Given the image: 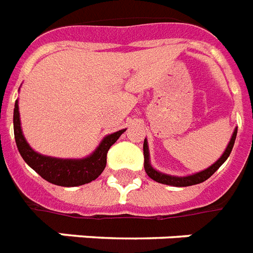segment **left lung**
<instances>
[{
	"label": "left lung",
	"mask_w": 253,
	"mask_h": 253,
	"mask_svg": "<svg viewBox=\"0 0 253 253\" xmlns=\"http://www.w3.org/2000/svg\"><path fill=\"white\" fill-rule=\"evenodd\" d=\"M236 133H238V128L234 129V133H232L231 138H230L229 145H227V147H226L225 151H223V154L218 158L217 162H214L213 165L209 166L208 169H203V171H200V172L187 175V176H175V175H169V173L159 172L158 169H155L150 163L149 145H147V139L145 138V141H143V158H145L143 167H145V171H146L147 176L151 177L153 180L158 181V183L161 184H166V185H172V187H189V185H195V184L203 183V181L208 180V179H209V177L211 176L223 163H225L226 159L229 158L230 153H231L232 147H234V143H235Z\"/></svg>",
	"instance_id": "8db88e82"
}]
</instances>
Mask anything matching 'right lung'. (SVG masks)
I'll return each instance as SVG.
<instances>
[{"mask_svg": "<svg viewBox=\"0 0 253 253\" xmlns=\"http://www.w3.org/2000/svg\"><path fill=\"white\" fill-rule=\"evenodd\" d=\"M13 123L15 142L24 162L46 181L61 187H78L95 180L103 172V169H106L107 153L110 147L126 130L121 129L104 137L98 147L86 158L64 159L40 154L28 145L22 132L18 100H15L14 106Z\"/></svg>", "mask_w": 253, "mask_h": 253, "instance_id": "right-lung-1", "label": "right lung"}]
</instances>
